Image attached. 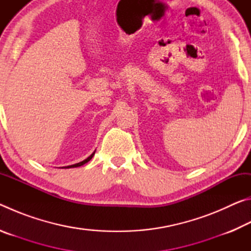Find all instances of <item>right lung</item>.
<instances>
[{"label": "right lung", "mask_w": 251, "mask_h": 251, "mask_svg": "<svg viewBox=\"0 0 251 251\" xmlns=\"http://www.w3.org/2000/svg\"><path fill=\"white\" fill-rule=\"evenodd\" d=\"M94 154H95V151L93 152V154L90 156V157H87L86 159L85 160H83V161H80V163H77V164H74V165H71V166H67V167H65V168H74V167H79V166H82V165H84V164H86L87 161H90L91 159H92V157L94 156Z\"/></svg>", "instance_id": "right-lung-1"}]
</instances>
